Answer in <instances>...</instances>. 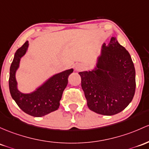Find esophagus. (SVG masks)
I'll list each match as a JSON object with an SVG mask.
<instances>
[{"label":"esophagus","mask_w":149,"mask_h":149,"mask_svg":"<svg viewBox=\"0 0 149 149\" xmlns=\"http://www.w3.org/2000/svg\"><path fill=\"white\" fill-rule=\"evenodd\" d=\"M84 68L85 67L82 63H78V64H76V66H75V69H76V71H82V70L84 69Z\"/></svg>","instance_id":"esophagus-1"}]
</instances>
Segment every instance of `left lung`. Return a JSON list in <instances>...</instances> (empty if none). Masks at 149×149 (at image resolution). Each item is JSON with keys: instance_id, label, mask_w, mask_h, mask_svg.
<instances>
[{"instance_id": "8db88e82", "label": "left lung", "mask_w": 149, "mask_h": 149, "mask_svg": "<svg viewBox=\"0 0 149 149\" xmlns=\"http://www.w3.org/2000/svg\"><path fill=\"white\" fill-rule=\"evenodd\" d=\"M81 87L91 110L114 115L124 110L135 93V68L130 53L112 37L103 44L96 68L79 72Z\"/></svg>"}]
</instances>
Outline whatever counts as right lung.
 I'll use <instances>...</instances> for the list:
<instances>
[{"instance_id":"obj_1","label":"right lung","mask_w":149,"mask_h":149,"mask_svg":"<svg viewBox=\"0 0 149 149\" xmlns=\"http://www.w3.org/2000/svg\"><path fill=\"white\" fill-rule=\"evenodd\" d=\"M28 41L16 51L10 68L9 89L13 99L25 113L33 117H43L58 109L62 94L68 84V78L73 71V68L57 73L47 80L34 92L24 94L17 90L15 73L18 68L20 58L25 54Z\"/></svg>"}]
</instances>
